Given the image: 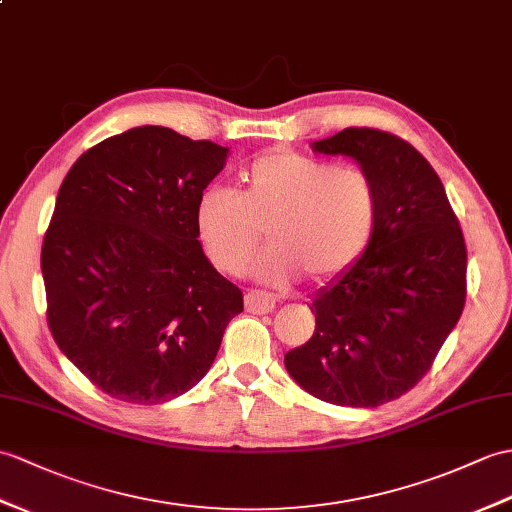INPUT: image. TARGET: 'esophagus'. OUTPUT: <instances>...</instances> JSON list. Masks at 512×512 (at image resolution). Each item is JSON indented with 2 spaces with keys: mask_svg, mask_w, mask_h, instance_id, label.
<instances>
[{
  "mask_svg": "<svg viewBox=\"0 0 512 512\" xmlns=\"http://www.w3.org/2000/svg\"><path fill=\"white\" fill-rule=\"evenodd\" d=\"M244 305H246V310L253 314H268L275 310L277 296L266 292V290H248L244 296Z\"/></svg>",
  "mask_w": 512,
  "mask_h": 512,
  "instance_id": "esophagus-1",
  "label": "esophagus"
}]
</instances>
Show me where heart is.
<instances>
[{
    "mask_svg": "<svg viewBox=\"0 0 512 512\" xmlns=\"http://www.w3.org/2000/svg\"><path fill=\"white\" fill-rule=\"evenodd\" d=\"M377 213V187L366 172L279 150L240 174V194L222 185L202 189L196 227L227 275H242L266 229L270 248L257 259L255 275L285 285L299 272L323 281L349 268L371 242Z\"/></svg>",
    "mask_w": 512,
    "mask_h": 512,
    "instance_id": "obj_1",
    "label": "heart"
}]
</instances>
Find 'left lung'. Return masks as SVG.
<instances>
[{
  "label": "left lung",
  "mask_w": 512,
  "mask_h": 512,
  "mask_svg": "<svg viewBox=\"0 0 512 512\" xmlns=\"http://www.w3.org/2000/svg\"><path fill=\"white\" fill-rule=\"evenodd\" d=\"M373 178L375 233L364 255L312 301L314 336L285 353L310 395L377 408L421 382L467 299V246L441 178L423 154L379 128L314 141Z\"/></svg>",
  "instance_id": "left-lung-1"
}]
</instances>
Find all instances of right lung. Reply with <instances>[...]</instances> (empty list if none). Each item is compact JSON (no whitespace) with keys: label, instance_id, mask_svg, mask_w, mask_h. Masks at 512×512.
I'll use <instances>...</instances> for the list:
<instances>
[{"label":"right lung","instance_id":"obj_1","mask_svg":"<svg viewBox=\"0 0 512 512\" xmlns=\"http://www.w3.org/2000/svg\"><path fill=\"white\" fill-rule=\"evenodd\" d=\"M229 148L139 126L89 148L58 189L43 237L47 327L93 386L163 403L196 386L242 290L209 264L196 202Z\"/></svg>","mask_w":512,"mask_h":512}]
</instances>
